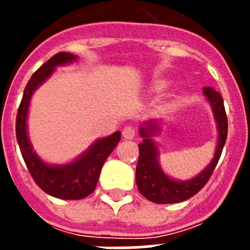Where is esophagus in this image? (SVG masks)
I'll return each mask as SVG.
<instances>
[{"label": "esophagus", "mask_w": 250, "mask_h": 250, "mask_svg": "<svg viewBox=\"0 0 250 250\" xmlns=\"http://www.w3.org/2000/svg\"><path fill=\"white\" fill-rule=\"evenodd\" d=\"M123 136H124V139H132L134 136H135V130L132 129L131 126L124 127Z\"/></svg>", "instance_id": "obj_1"}]
</instances>
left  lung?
<instances>
[{"instance_id": "left-lung-1", "label": "left lung", "mask_w": 250, "mask_h": 250, "mask_svg": "<svg viewBox=\"0 0 250 250\" xmlns=\"http://www.w3.org/2000/svg\"><path fill=\"white\" fill-rule=\"evenodd\" d=\"M203 95L213 111L218 139L210 163L191 179L179 180L167 175L161 167L159 161V145L154 140V136L159 135L161 131L160 119H150L139 126V135L143 138V141L139 144L140 154L136 165L135 180L139 191L150 202L158 204H173L189 199L207 184L219 161L228 135V120L225 114L224 101L222 95L211 87H204Z\"/></svg>"}]
</instances>
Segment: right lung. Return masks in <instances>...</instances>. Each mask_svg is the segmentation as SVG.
Masks as SVG:
<instances>
[{"label": "right lung", "mask_w": 250, "mask_h": 250, "mask_svg": "<svg viewBox=\"0 0 250 250\" xmlns=\"http://www.w3.org/2000/svg\"><path fill=\"white\" fill-rule=\"evenodd\" d=\"M77 56L60 52L31 76L16 118V138L22 158L36 184L48 195L66 200L83 199L95 190L105 160L120 141L121 132L96 139L80 155L65 164H50L39 156L28 138L27 118L31 99L40 86L52 76L56 67L75 62Z\"/></svg>", "instance_id": "1"}]
</instances>
